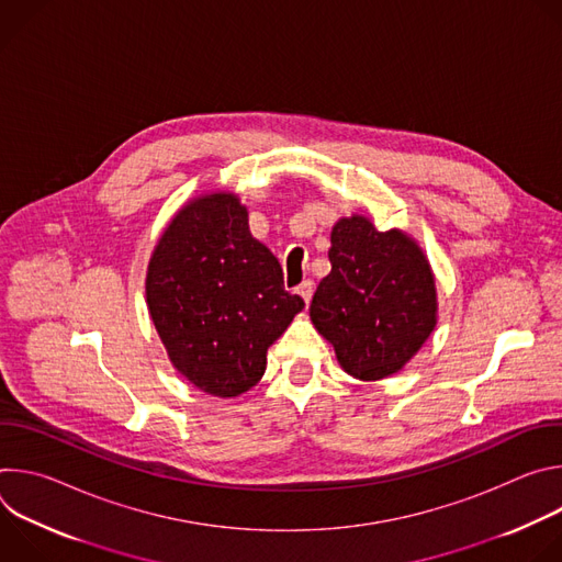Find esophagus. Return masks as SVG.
<instances>
[{
    "label": "esophagus",
    "mask_w": 562,
    "mask_h": 562,
    "mask_svg": "<svg viewBox=\"0 0 562 562\" xmlns=\"http://www.w3.org/2000/svg\"><path fill=\"white\" fill-rule=\"evenodd\" d=\"M313 291H315V284H313V280H304L300 286H297V293L302 295V300L308 304L311 302V297H313Z\"/></svg>",
    "instance_id": "34e87169"
}]
</instances>
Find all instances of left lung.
<instances>
[{"mask_svg": "<svg viewBox=\"0 0 562 562\" xmlns=\"http://www.w3.org/2000/svg\"><path fill=\"white\" fill-rule=\"evenodd\" d=\"M329 262L308 308L315 329L360 380L403 369L436 327V282L425 254L405 233H382L353 215L334 226Z\"/></svg>", "mask_w": 562, "mask_h": 562, "instance_id": "obj_1", "label": "left lung"}]
</instances>
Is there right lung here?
<instances>
[{
    "instance_id": "obj_1",
    "label": "right lung",
    "mask_w": 562,
    "mask_h": 562,
    "mask_svg": "<svg viewBox=\"0 0 562 562\" xmlns=\"http://www.w3.org/2000/svg\"><path fill=\"white\" fill-rule=\"evenodd\" d=\"M146 302L173 367L220 397L258 384L267 349L304 306L231 193L198 198L173 217L148 262Z\"/></svg>"
}]
</instances>
